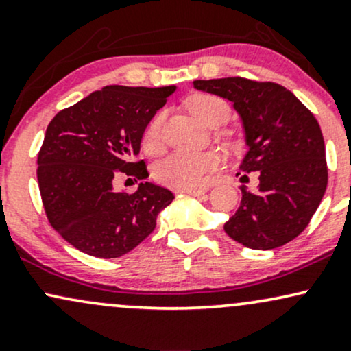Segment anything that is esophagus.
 Here are the masks:
<instances>
[{
	"mask_svg": "<svg viewBox=\"0 0 351 351\" xmlns=\"http://www.w3.org/2000/svg\"><path fill=\"white\" fill-rule=\"evenodd\" d=\"M184 193H188V195H191V196H203L204 193H206V189H203V188H188V189H183Z\"/></svg>",
	"mask_w": 351,
	"mask_h": 351,
	"instance_id": "obj_1",
	"label": "esophagus"
}]
</instances>
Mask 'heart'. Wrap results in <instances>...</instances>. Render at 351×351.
<instances>
[{
  "instance_id": "1",
  "label": "heart",
  "mask_w": 351,
  "mask_h": 351,
  "mask_svg": "<svg viewBox=\"0 0 351 351\" xmlns=\"http://www.w3.org/2000/svg\"><path fill=\"white\" fill-rule=\"evenodd\" d=\"M188 108L199 122L208 127H219L231 115V107L224 99L211 94L195 95L188 100ZM163 115L153 117L143 135L148 152H158L162 145ZM221 158L216 153L175 152L165 156L153 167V178L170 188L188 189L204 184V181L219 167Z\"/></svg>"
}]
</instances>
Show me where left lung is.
<instances>
[{
  "mask_svg": "<svg viewBox=\"0 0 351 351\" xmlns=\"http://www.w3.org/2000/svg\"><path fill=\"white\" fill-rule=\"evenodd\" d=\"M193 86L232 102L247 145L239 170L259 176L256 191L241 189L243 199L224 224L226 234L259 251L291 243L308 226L327 189L325 143L317 119L276 82L224 77L195 80Z\"/></svg>",
  "mask_w": 351,
  "mask_h": 351,
  "instance_id": "8db88e82",
  "label": "left lung"
}]
</instances>
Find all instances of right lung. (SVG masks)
I'll use <instances>...</instances> for the list:
<instances>
[{"instance_id":"right-lung-1","label":"right lung","mask_w":351,"mask_h":351,"mask_svg":"<svg viewBox=\"0 0 351 351\" xmlns=\"http://www.w3.org/2000/svg\"><path fill=\"white\" fill-rule=\"evenodd\" d=\"M175 90L107 86L47 125L38 155L39 191L51 226L80 252L102 259L130 252L175 198L150 181L132 195L114 189L120 175L148 178L145 162L132 158L140 153L147 125Z\"/></svg>"}]
</instances>
